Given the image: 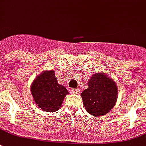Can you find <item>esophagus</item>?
Here are the masks:
<instances>
[{
  "label": "esophagus",
  "instance_id": "1",
  "mask_svg": "<svg viewBox=\"0 0 146 146\" xmlns=\"http://www.w3.org/2000/svg\"><path fill=\"white\" fill-rule=\"evenodd\" d=\"M72 92L73 93V94H78L79 92H80V90L79 89H76V88H74V89L72 90Z\"/></svg>",
  "mask_w": 146,
  "mask_h": 146
}]
</instances>
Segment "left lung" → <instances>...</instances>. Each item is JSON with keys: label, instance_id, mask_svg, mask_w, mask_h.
<instances>
[{"label": "left lung", "instance_id": "obj_1", "mask_svg": "<svg viewBox=\"0 0 146 146\" xmlns=\"http://www.w3.org/2000/svg\"><path fill=\"white\" fill-rule=\"evenodd\" d=\"M83 103L89 114L94 117L108 114L117 99L116 83L104 73H97L88 81V88L81 94Z\"/></svg>", "mask_w": 146, "mask_h": 146}]
</instances>
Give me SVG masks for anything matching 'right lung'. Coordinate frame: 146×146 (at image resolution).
I'll use <instances>...</instances> for the list:
<instances>
[{
	"label": "right lung",
	"instance_id": "obj_1",
	"mask_svg": "<svg viewBox=\"0 0 146 146\" xmlns=\"http://www.w3.org/2000/svg\"><path fill=\"white\" fill-rule=\"evenodd\" d=\"M31 92L38 107L48 112L58 111L69 94L64 86L58 84L54 70L42 72L32 82Z\"/></svg>",
	"mask_w": 146,
	"mask_h": 146
}]
</instances>
